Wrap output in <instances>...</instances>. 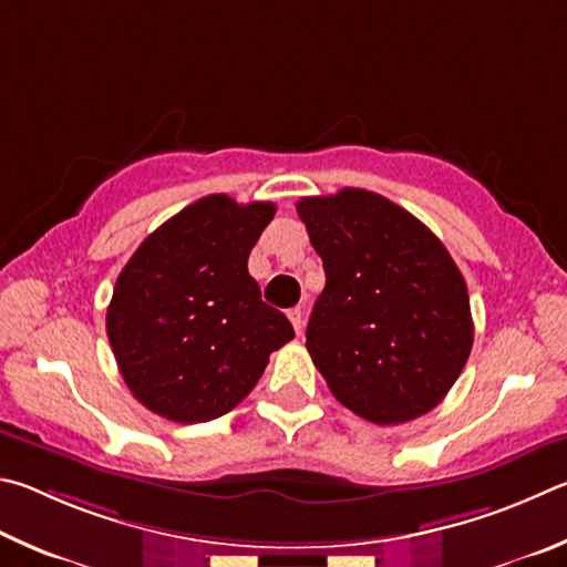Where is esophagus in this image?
Returning a JSON list of instances; mask_svg holds the SVG:
<instances>
[{
	"mask_svg": "<svg viewBox=\"0 0 567 567\" xmlns=\"http://www.w3.org/2000/svg\"><path fill=\"white\" fill-rule=\"evenodd\" d=\"M289 319L293 323V331L301 333L303 331V309H301V306H293V309L289 311Z\"/></svg>",
	"mask_w": 567,
	"mask_h": 567,
	"instance_id": "obj_1",
	"label": "esophagus"
}]
</instances>
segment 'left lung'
<instances>
[{"mask_svg": "<svg viewBox=\"0 0 567 567\" xmlns=\"http://www.w3.org/2000/svg\"><path fill=\"white\" fill-rule=\"evenodd\" d=\"M296 212L326 271L306 349L331 393L379 425L433 411L473 346L468 289L439 236L365 188Z\"/></svg>", "mask_w": 567, "mask_h": 567, "instance_id": "obj_1", "label": "left lung"}]
</instances>
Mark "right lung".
Masks as SVG:
<instances>
[{
    "mask_svg": "<svg viewBox=\"0 0 567 567\" xmlns=\"http://www.w3.org/2000/svg\"><path fill=\"white\" fill-rule=\"evenodd\" d=\"M274 214L271 202L204 196L148 234L122 268L106 336L128 391L152 413L176 423L218 419L293 339L248 274Z\"/></svg>",
    "mask_w": 567,
    "mask_h": 567,
    "instance_id": "1",
    "label": "right lung"
}]
</instances>
